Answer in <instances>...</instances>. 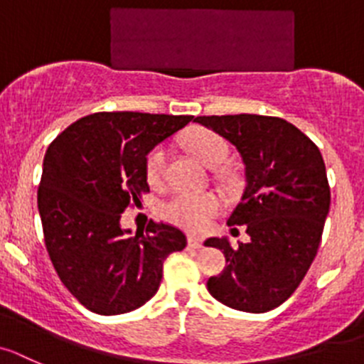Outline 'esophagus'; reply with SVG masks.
<instances>
[{
    "mask_svg": "<svg viewBox=\"0 0 364 364\" xmlns=\"http://www.w3.org/2000/svg\"><path fill=\"white\" fill-rule=\"evenodd\" d=\"M188 246L193 247V250H201V247H203V239H199V237L190 235L188 237Z\"/></svg>",
    "mask_w": 364,
    "mask_h": 364,
    "instance_id": "1",
    "label": "esophagus"
}]
</instances>
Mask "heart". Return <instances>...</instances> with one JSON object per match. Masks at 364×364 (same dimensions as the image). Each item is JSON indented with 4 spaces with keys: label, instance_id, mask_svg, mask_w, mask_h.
Returning a JSON list of instances; mask_svg holds the SVG:
<instances>
[{
    "label": "heart",
    "instance_id": "heart-1",
    "mask_svg": "<svg viewBox=\"0 0 364 364\" xmlns=\"http://www.w3.org/2000/svg\"><path fill=\"white\" fill-rule=\"evenodd\" d=\"M183 144L198 156L206 166L223 165L230 154L228 141L212 129L196 127L183 136ZM166 149L156 145L145 156V178L149 185L159 186L165 179ZM223 201L213 192H176L161 205V215L172 224L193 233H203L210 228L212 220L219 215Z\"/></svg>",
    "mask_w": 364,
    "mask_h": 364
}]
</instances>
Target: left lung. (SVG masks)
Here are the masks:
<instances>
[{
	"mask_svg": "<svg viewBox=\"0 0 364 364\" xmlns=\"http://www.w3.org/2000/svg\"><path fill=\"white\" fill-rule=\"evenodd\" d=\"M232 141L246 165V190L228 226H244L250 240L232 247L208 239L226 257L210 277L208 293L244 312H267L284 304L307 274L321 242L331 186L320 149L284 118L260 114L198 117Z\"/></svg>",
	"mask_w": 364,
	"mask_h": 364,
	"instance_id": "1",
	"label": "left lung"
}]
</instances>
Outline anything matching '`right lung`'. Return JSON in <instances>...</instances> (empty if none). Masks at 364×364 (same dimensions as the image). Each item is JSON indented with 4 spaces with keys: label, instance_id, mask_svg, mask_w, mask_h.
I'll use <instances>...</instances> for the list:
<instances>
[{
    "label": "right lung",
    "instance_id": "right-lung-1",
    "mask_svg": "<svg viewBox=\"0 0 364 364\" xmlns=\"http://www.w3.org/2000/svg\"><path fill=\"white\" fill-rule=\"evenodd\" d=\"M192 118L104 111L50 144L37 190L44 246L64 287L91 312L141 307L161 284L166 257L185 250V233L172 224L151 219L145 233L129 237L120 215L149 192L147 152Z\"/></svg>",
    "mask_w": 364,
    "mask_h": 364
}]
</instances>
